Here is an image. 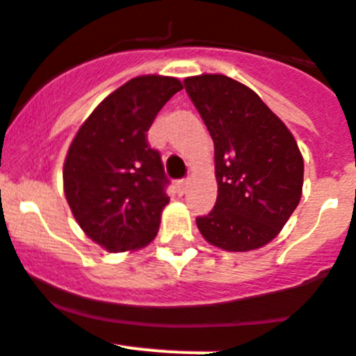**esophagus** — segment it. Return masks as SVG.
<instances>
[{
  "mask_svg": "<svg viewBox=\"0 0 356 356\" xmlns=\"http://www.w3.org/2000/svg\"><path fill=\"white\" fill-rule=\"evenodd\" d=\"M188 186H190V179H179L177 181V190L179 193H186L188 191Z\"/></svg>",
  "mask_w": 356,
  "mask_h": 356,
  "instance_id": "esophagus-1",
  "label": "esophagus"
}]
</instances>
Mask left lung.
<instances>
[{
    "instance_id": "obj_1",
    "label": "left lung",
    "mask_w": 356,
    "mask_h": 356,
    "mask_svg": "<svg viewBox=\"0 0 356 356\" xmlns=\"http://www.w3.org/2000/svg\"><path fill=\"white\" fill-rule=\"evenodd\" d=\"M184 88L215 145L218 195L208 215L197 216L199 231L225 251L258 249L301 200L298 143L252 89L229 76H190Z\"/></svg>"
}]
</instances>
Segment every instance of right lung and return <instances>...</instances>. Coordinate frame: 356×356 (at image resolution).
Segmentation results:
<instances>
[{
	"instance_id": "add662e5",
	"label": "right lung",
	"mask_w": 356,
	"mask_h": 356,
	"mask_svg": "<svg viewBox=\"0 0 356 356\" xmlns=\"http://www.w3.org/2000/svg\"><path fill=\"white\" fill-rule=\"evenodd\" d=\"M181 89L172 76L129 80L92 111L67 150V204L86 234L107 251L140 249L157 234L170 181L147 132Z\"/></svg>"
}]
</instances>
